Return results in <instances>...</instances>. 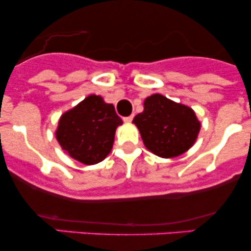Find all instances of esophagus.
<instances>
[{
  "label": "esophagus",
  "instance_id": "esophagus-1",
  "mask_svg": "<svg viewBox=\"0 0 251 251\" xmlns=\"http://www.w3.org/2000/svg\"><path fill=\"white\" fill-rule=\"evenodd\" d=\"M132 120H133V116H129V117L124 118V122H125V123H131Z\"/></svg>",
  "mask_w": 251,
  "mask_h": 251
}]
</instances>
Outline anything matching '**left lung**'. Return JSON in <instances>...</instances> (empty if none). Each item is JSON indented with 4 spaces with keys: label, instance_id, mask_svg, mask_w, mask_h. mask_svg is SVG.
<instances>
[{
    "label": "left lung",
    "instance_id": "obj_1",
    "mask_svg": "<svg viewBox=\"0 0 251 251\" xmlns=\"http://www.w3.org/2000/svg\"><path fill=\"white\" fill-rule=\"evenodd\" d=\"M133 123L146 149L162 158H174L188 151L201 129L194 109L162 94L146 98L144 111L134 117Z\"/></svg>",
    "mask_w": 251,
    "mask_h": 251
}]
</instances>
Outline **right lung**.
Returning <instances> with one entry per match:
<instances>
[{
    "label": "right lung",
    "instance_id": "right-lung-1",
    "mask_svg": "<svg viewBox=\"0 0 251 251\" xmlns=\"http://www.w3.org/2000/svg\"><path fill=\"white\" fill-rule=\"evenodd\" d=\"M122 124L112 103L92 94L62 114L55 135L68 155L86 165H93L111 152L116 129Z\"/></svg>",
    "mask_w": 251,
    "mask_h": 251
}]
</instances>
